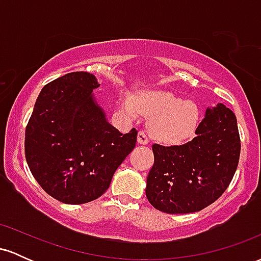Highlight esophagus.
<instances>
[{"mask_svg":"<svg viewBox=\"0 0 261 261\" xmlns=\"http://www.w3.org/2000/svg\"><path fill=\"white\" fill-rule=\"evenodd\" d=\"M137 142H139L140 145H147L149 142L148 135L146 134L145 131H140L139 135H137Z\"/></svg>","mask_w":261,"mask_h":261,"instance_id":"obj_1","label":"esophagus"}]
</instances>
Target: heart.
<instances>
[{"instance_id":"heart-1","label":"heart","mask_w":261,"mask_h":261,"mask_svg":"<svg viewBox=\"0 0 261 261\" xmlns=\"http://www.w3.org/2000/svg\"><path fill=\"white\" fill-rule=\"evenodd\" d=\"M121 109L131 118L140 112L152 116L149 130L155 139L176 143L189 139L199 125L200 110L193 100H182L169 91H143L135 98L128 94L121 97Z\"/></svg>"}]
</instances>
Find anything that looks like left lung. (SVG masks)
<instances>
[{"mask_svg":"<svg viewBox=\"0 0 261 261\" xmlns=\"http://www.w3.org/2000/svg\"><path fill=\"white\" fill-rule=\"evenodd\" d=\"M195 137L180 146H152L154 163L146 196L166 214L201 211L215 202L232 181L239 154L237 118L223 104L206 109Z\"/></svg>","mask_w":261,"mask_h":261,"instance_id":"obj_1","label":"left lung"}]
</instances>
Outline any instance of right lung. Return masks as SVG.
Wrapping results in <instances>:
<instances>
[{
	"label": "right lung",
	"instance_id": "right-lung-1",
	"mask_svg": "<svg viewBox=\"0 0 261 261\" xmlns=\"http://www.w3.org/2000/svg\"><path fill=\"white\" fill-rule=\"evenodd\" d=\"M95 76L71 72L41 89L25 128L24 152L33 176L54 199L70 205L103 195L135 148L136 128L121 134L93 97Z\"/></svg>",
	"mask_w": 261,
	"mask_h": 261
}]
</instances>
